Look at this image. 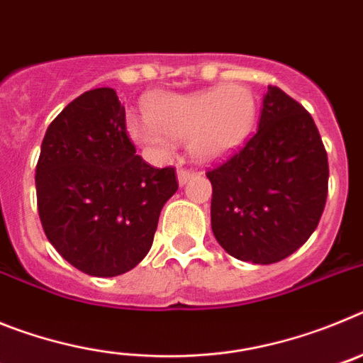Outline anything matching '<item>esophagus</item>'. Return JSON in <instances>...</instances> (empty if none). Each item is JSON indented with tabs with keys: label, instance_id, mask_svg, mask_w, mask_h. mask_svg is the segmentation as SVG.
I'll return each mask as SVG.
<instances>
[{
	"label": "esophagus",
	"instance_id": "esophagus-1",
	"mask_svg": "<svg viewBox=\"0 0 363 363\" xmlns=\"http://www.w3.org/2000/svg\"><path fill=\"white\" fill-rule=\"evenodd\" d=\"M194 176H196V172L191 171V169H179V172H178L179 185H185L189 182V179L194 178Z\"/></svg>",
	"mask_w": 363,
	"mask_h": 363
}]
</instances>
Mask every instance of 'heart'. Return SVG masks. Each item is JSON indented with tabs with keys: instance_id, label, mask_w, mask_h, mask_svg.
<instances>
[{
	"instance_id": "b5f03b06",
	"label": "heart",
	"mask_w": 363,
	"mask_h": 363,
	"mask_svg": "<svg viewBox=\"0 0 363 363\" xmlns=\"http://www.w3.org/2000/svg\"><path fill=\"white\" fill-rule=\"evenodd\" d=\"M258 116L255 92L240 83L191 94H163L147 105V120L130 118L129 136L150 158H169L172 140L189 142L192 156L214 162L242 147Z\"/></svg>"
}]
</instances>
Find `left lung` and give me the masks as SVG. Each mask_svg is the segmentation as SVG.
<instances>
[{
    "mask_svg": "<svg viewBox=\"0 0 363 363\" xmlns=\"http://www.w3.org/2000/svg\"><path fill=\"white\" fill-rule=\"evenodd\" d=\"M207 178L218 243L242 262L269 265L293 255L318 227L329 163L309 112L269 85L258 133Z\"/></svg>",
    "mask_w": 363,
    "mask_h": 363,
    "instance_id": "left-lung-1",
    "label": "left lung"
}]
</instances>
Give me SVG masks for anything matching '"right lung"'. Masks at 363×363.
I'll use <instances>...</instances> for the list:
<instances>
[{"instance_id":"1","label":"right lung","mask_w":363,"mask_h":363,"mask_svg":"<svg viewBox=\"0 0 363 363\" xmlns=\"http://www.w3.org/2000/svg\"><path fill=\"white\" fill-rule=\"evenodd\" d=\"M176 191L174 167L156 169L136 154L114 89L83 92L45 133L36 165L41 225L85 274L111 278L136 267Z\"/></svg>"}]
</instances>
